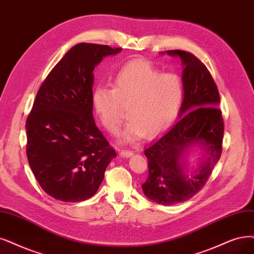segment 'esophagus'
Segmentation results:
<instances>
[{
	"label": "esophagus",
	"mask_w": 254,
	"mask_h": 254,
	"mask_svg": "<svg viewBox=\"0 0 254 254\" xmlns=\"http://www.w3.org/2000/svg\"><path fill=\"white\" fill-rule=\"evenodd\" d=\"M119 155H120L121 157L127 158V157L133 155V152H132V151H128V149H121V151L119 152Z\"/></svg>",
	"instance_id": "34e87169"
}]
</instances>
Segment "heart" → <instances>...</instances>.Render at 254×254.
Segmentation results:
<instances>
[{
    "mask_svg": "<svg viewBox=\"0 0 254 254\" xmlns=\"http://www.w3.org/2000/svg\"><path fill=\"white\" fill-rule=\"evenodd\" d=\"M111 87L93 91V108L102 127L113 134L120 128L127 108L128 120L122 132L127 142L161 132L176 117L184 95L177 74L162 73L155 64L140 60L122 65Z\"/></svg>",
    "mask_w": 254,
    "mask_h": 254,
    "instance_id": "1",
    "label": "heart"
}]
</instances>
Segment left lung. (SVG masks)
<instances>
[{"mask_svg": "<svg viewBox=\"0 0 254 254\" xmlns=\"http://www.w3.org/2000/svg\"><path fill=\"white\" fill-rule=\"evenodd\" d=\"M166 53L184 64V99L176 124L145 146L148 177L141 185L148 199L164 206L190 200L203 189L220 160L224 136L220 94L208 69L190 52ZM196 143L208 147V160L193 174L184 173L183 155Z\"/></svg>", "mask_w": 254, "mask_h": 254, "instance_id": "obj_1", "label": "left lung"}]
</instances>
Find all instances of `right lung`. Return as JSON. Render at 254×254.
Wrapping results in <instances>:
<instances>
[{"instance_id": "add662e5", "label": "right lung", "mask_w": 254, "mask_h": 254, "mask_svg": "<svg viewBox=\"0 0 254 254\" xmlns=\"http://www.w3.org/2000/svg\"><path fill=\"white\" fill-rule=\"evenodd\" d=\"M121 48L80 43L47 75L26 120V154L43 190L63 202L95 194L116 157L93 118V70Z\"/></svg>"}]
</instances>
